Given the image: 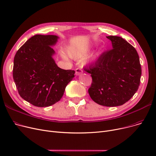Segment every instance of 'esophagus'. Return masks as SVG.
<instances>
[{"label":"esophagus","instance_id":"obj_1","mask_svg":"<svg viewBox=\"0 0 156 156\" xmlns=\"http://www.w3.org/2000/svg\"><path fill=\"white\" fill-rule=\"evenodd\" d=\"M82 73H83V70L82 69H80V68H76V72H75L76 75L79 76V75H81Z\"/></svg>","mask_w":156,"mask_h":156}]
</instances>
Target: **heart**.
Here are the masks:
<instances>
[{
	"label": "heart",
	"instance_id": "heart-1",
	"mask_svg": "<svg viewBox=\"0 0 156 156\" xmlns=\"http://www.w3.org/2000/svg\"><path fill=\"white\" fill-rule=\"evenodd\" d=\"M87 52V49L85 48H78L76 47L75 46H71L68 47V53L69 55L72 57V58H79V57H82L86 54ZM62 56L64 57V58H66L64 54H62ZM97 55H92L90 58V61H94L96 59Z\"/></svg>",
	"mask_w": 156,
	"mask_h": 156
}]
</instances>
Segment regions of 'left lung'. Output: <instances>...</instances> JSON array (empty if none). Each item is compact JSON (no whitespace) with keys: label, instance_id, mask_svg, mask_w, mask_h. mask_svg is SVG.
Wrapping results in <instances>:
<instances>
[{"label":"left lung","instance_id":"1","mask_svg":"<svg viewBox=\"0 0 156 156\" xmlns=\"http://www.w3.org/2000/svg\"><path fill=\"white\" fill-rule=\"evenodd\" d=\"M112 45L102 53L94 65L84 70L91 74L88 88L91 99L97 104L114 107L128 102L138 90L142 68L136 49L120 37L108 36Z\"/></svg>","mask_w":156,"mask_h":156}]
</instances>
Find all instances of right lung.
Here are the masks:
<instances>
[{
  "mask_svg": "<svg viewBox=\"0 0 156 156\" xmlns=\"http://www.w3.org/2000/svg\"><path fill=\"white\" fill-rule=\"evenodd\" d=\"M56 35H36L16 52L12 75L20 95L37 107H48L61 100L66 87L75 76L74 70L57 66L52 55Z\"/></svg>",
  "mask_w": 156,
  "mask_h": 156,
  "instance_id": "right-lung-1",
  "label": "right lung"
}]
</instances>
